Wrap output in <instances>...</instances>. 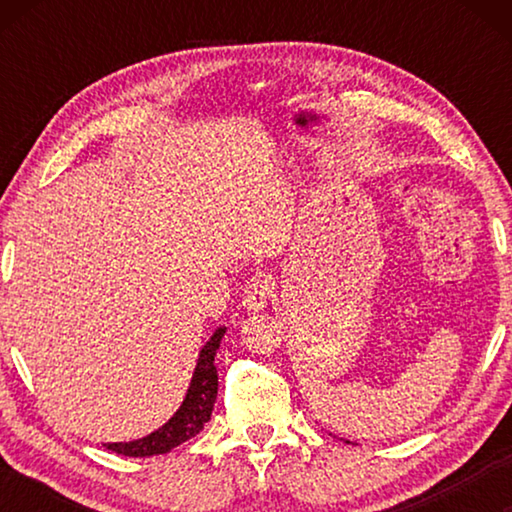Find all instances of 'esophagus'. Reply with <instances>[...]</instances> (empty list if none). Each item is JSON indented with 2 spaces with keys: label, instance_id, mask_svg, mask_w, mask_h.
Here are the masks:
<instances>
[{
  "label": "esophagus",
  "instance_id": "1",
  "mask_svg": "<svg viewBox=\"0 0 512 512\" xmlns=\"http://www.w3.org/2000/svg\"><path fill=\"white\" fill-rule=\"evenodd\" d=\"M271 293H273V284H271V277L266 273H255L250 280L246 282L244 287V298H241V305H244L248 311H259L266 307V302L271 300Z\"/></svg>",
  "mask_w": 512,
  "mask_h": 512
}]
</instances>
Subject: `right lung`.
<instances>
[{
	"label": "right lung",
	"instance_id": "1",
	"mask_svg": "<svg viewBox=\"0 0 512 512\" xmlns=\"http://www.w3.org/2000/svg\"><path fill=\"white\" fill-rule=\"evenodd\" d=\"M225 334V327H219L212 334V339L203 345L201 354H198V363L189 384V391L185 395V402L180 404V409L173 413V418L162 424L158 431L149 433L146 438L133 440V443H108L106 447L117 452L121 456H160L171 452L173 447L187 443L189 438H194L198 431L203 429V424L210 420L216 391H219V372L214 366L216 350H219L221 339Z\"/></svg>",
	"mask_w": 512,
	"mask_h": 512
}]
</instances>
